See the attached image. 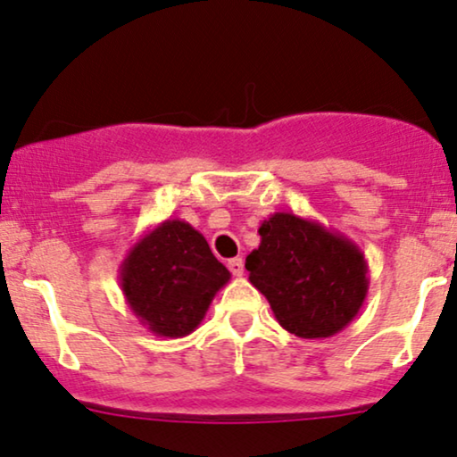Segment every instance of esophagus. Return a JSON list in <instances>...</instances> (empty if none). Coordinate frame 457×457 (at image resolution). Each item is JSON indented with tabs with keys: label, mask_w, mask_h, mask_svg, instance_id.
Segmentation results:
<instances>
[{
	"label": "esophagus",
	"mask_w": 457,
	"mask_h": 457,
	"mask_svg": "<svg viewBox=\"0 0 457 457\" xmlns=\"http://www.w3.org/2000/svg\"><path fill=\"white\" fill-rule=\"evenodd\" d=\"M228 268H229V272L234 274V277H243V274H245L243 257H234V260H229L228 262Z\"/></svg>",
	"instance_id": "34e87169"
}]
</instances>
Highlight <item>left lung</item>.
<instances>
[{"label": "left lung", "instance_id": "8db88e82", "mask_svg": "<svg viewBox=\"0 0 457 457\" xmlns=\"http://www.w3.org/2000/svg\"><path fill=\"white\" fill-rule=\"evenodd\" d=\"M257 232L245 268L281 328L328 338L353 321L368 294V263L353 240L294 212L270 214Z\"/></svg>", "mask_w": 457, "mask_h": 457}]
</instances>
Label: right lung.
Listing matches in <instances>:
<instances>
[{
  "instance_id": "add662e5",
  "label": "right lung",
  "mask_w": 457,
  "mask_h": 457,
  "mask_svg": "<svg viewBox=\"0 0 457 457\" xmlns=\"http://www.w3.org/2000/svg\"><path fill=\"white\" fill-rule=\"evenodd\" d=\"M229 277L204 236L180 219H166L148 229L119 266L120 289L131 312L163 338L195 332Z\"/></svg>"
}]
</instances>
